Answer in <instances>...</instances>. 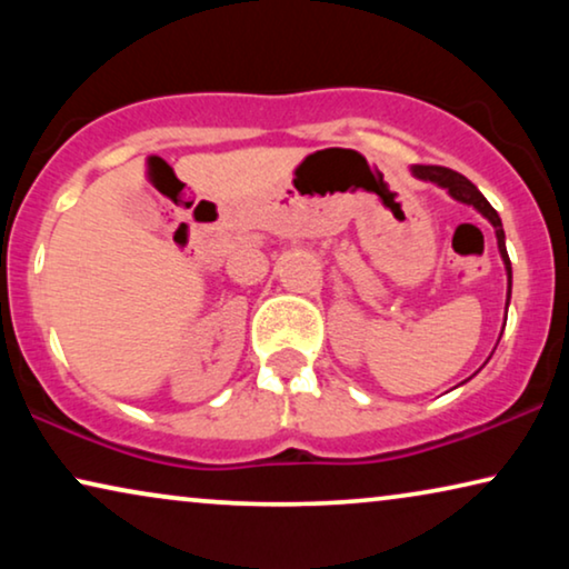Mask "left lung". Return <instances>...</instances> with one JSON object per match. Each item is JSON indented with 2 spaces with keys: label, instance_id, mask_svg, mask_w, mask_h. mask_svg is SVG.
Returning <instances> with one entry per match:
<instances>
[{
  "label": "left lung",
  "instance_id": "1",
  "mask_svg": "<svg viewBox=\"0 0 569 569\" xmlns=\"http://www.w3.org/2000/svg\"><path fill=\"white\" fill-rule=\"evenodd\" d=\"M411 173L417 178H422V181H432L446 189L450 197L456 201H463V204H471L477 209L479 214H485L489 222H492L495 228V236H497V248H500V256L505 261V271H508V306H510V287H512V269H510V259H508V248H505V230H502V220L500 214L495 212V207L489 204V201L481 197V191L473 186L469 178L456 173V170L450 168H442V166H415L411 168Z\"/></svg>",
  "mask_w": 569,
  "mask_h": 569
}]
</instances>
